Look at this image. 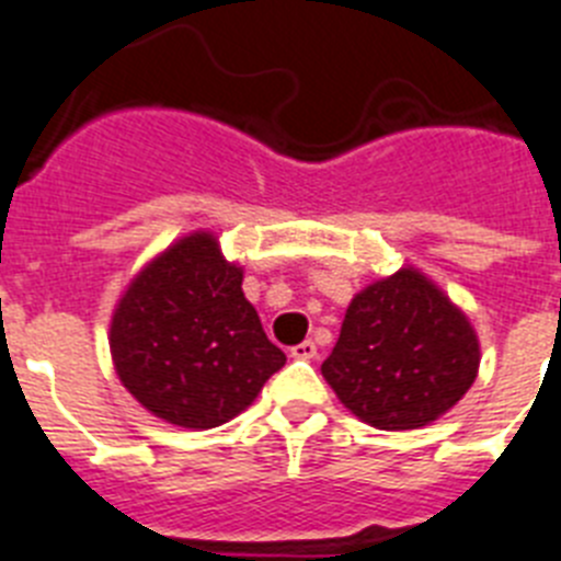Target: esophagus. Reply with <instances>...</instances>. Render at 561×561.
Here are the masks:
<instances>
[{"instance_id": "34e87169", "label": "esophagus", "mask_w": 561, "mask_h": 561, "mask_svg": "<svg viewBox=\"0 0 561 561\" xmlns=\"http://www.w3.org/2000/svg\"><path fill=\"white\" fill-rule=\"evenodd\" d=\"M290 356H294V359H313V356H317V342L305 339V342L290 347Z\"/></svg>"}]
</instances>
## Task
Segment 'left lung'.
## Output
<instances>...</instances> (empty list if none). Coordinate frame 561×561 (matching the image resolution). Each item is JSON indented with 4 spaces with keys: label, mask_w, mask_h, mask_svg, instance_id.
Listing matches in <instances>:
<instances>
[{
    "label": "left lung",
    "mask_w": 561,
    "mask_h": 561,
    "mask_svg": "<svg viewBox=\"0 0 561 561\" xmlns=\"http://www.w3.org/2000/svg\"><path fill=\"white\" fill-rule=\"evenodd\" d=\"M479 370L477 333L422 273L402 267L351 302L322 376L379 431H411L450 411Z\"/></svg>",
    "instance_id": "1"
}]
</instances>
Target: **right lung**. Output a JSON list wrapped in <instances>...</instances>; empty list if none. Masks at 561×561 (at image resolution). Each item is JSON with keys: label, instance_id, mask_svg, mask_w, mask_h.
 Here are the masks:
<instances>
[{"label": "right lung", "instance_id": "1", "mask_svg": "<svg viewBox=\"0 0 561 561\" xmlns=\"http://www.w3.org/2000/svg\"><path fill=\"white\" fill-rule=\"evenodd\" d=\"M122 385L150 413L208 431L242 413L285 365L242 294V271L210 233L153 259L122 296L111 324Z\"/></svg>", "mask_w": 561, "mask_h": 561}]
</instances>
